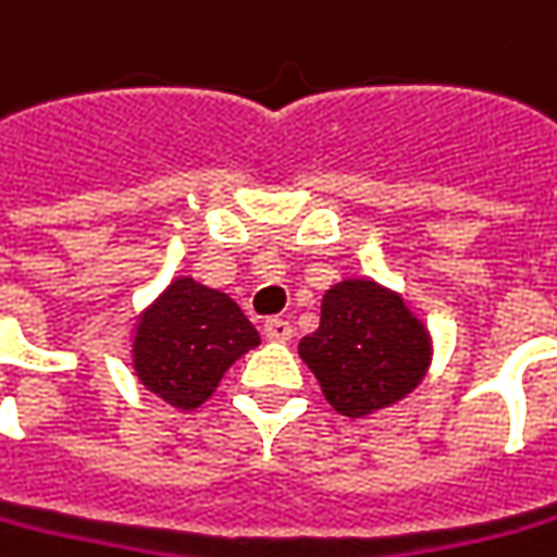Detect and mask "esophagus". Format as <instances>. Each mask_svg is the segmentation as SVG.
I'll return each instance as SVG.
<instances>
[{
    "label": "esophagus",
    "instance_id": "1",
    "mask_svg": "<svg viewBox=\"0 0 557 557\" xmlns=\"http://www.w3.org/2000/svg\"><path fill=\"white\" fill-rule=\"evenodd\" d=\"M262 332L268 342H289V338H293V326H289V320H280V317H268Z\"/></svg>",
    "mask_w": 557,
    "mask_h": 557
}]
</instances>
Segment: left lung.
I'll return each instance as SVG.
<instances>
[{"label": "left lung", "mask_w": 557, "mask_h": 557, "mask_svg": "<svg viewBox=\"0 0 557 557\" xmlns=\"http://www.w3.org/2000/svg\"><path fill=\"white\" fill-rule=\"evenodd\" d=\"M298 357L329 406L359 421L421 384L433 362V338L403 295L372 277H344L323 295L320 326L298 342Z\"/></svg>", "instance_id": "left-lung-1"}]
</instances>
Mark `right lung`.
Instances as JSON below:
<instances>
[{"mask_svg":"<svg viewBox=\"0 0 557 557\" xmlns=\"http://www.w3.org/2000/svg\"><path fill=\"white\" fill-rule=\"evenodd\" d=\"M259 342L231 295L180 274L136 317L131 357L143 387L168 406L195 411Z\"/></svg>","mask_w":557,"mask_h":557,"instance_id":"obj_1","label":"right lung"}]
</instances>
